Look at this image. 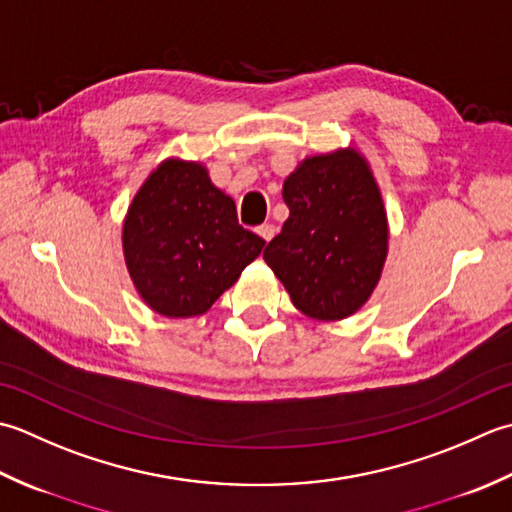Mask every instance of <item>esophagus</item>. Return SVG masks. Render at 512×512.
I'll return each mask as SVG.
<instances>
[{
	"label": "esophagus",
	"instance_id": "obj_1",
	"mask_svg": "<svg viewBox=\"0 0 512 512\" xmlns=\"http://www.w3.org/2000/svg\"><path fill=\"white\" fill-rule=\"evenodd\" d=\"M256 234H258L260 238H263V241H265V243H269V241H271V238H274V236H276V227H274V225H271V223H263V225H260V227L256 229Z\"/></svg>",
	"mask_w": 512,
	"mask_h": 512
}]
</instances>
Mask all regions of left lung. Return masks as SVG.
I'll list each match as a JSON object with an SVG mask.
<instances>
[{"instance_id":"obj_1","label":"left lung","mask_w":512,"mask_h":512,"mask_svg":"<svg viewBox=\"0 0 512 512\" xmlns=\"http://www.w3.org/2000/svg\"><path fill=\"white\" fill-rule=\"evenodd\" d=\"M289 218L265 263L302 314L336 322L360 311L389 254L380 185L360 150L305 156L283 183Z\"/></svg>"}]
</instances>
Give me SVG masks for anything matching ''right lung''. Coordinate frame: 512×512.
<instances>
[{
  "label": "right lung",
  "mask_w": 512,
  "mask_h": 512,
  "mask_svg": "<svg viewBox=\"0 0 512 512\" xmlns=\"http://www.w3.org/2000/svg\"><path fill=\"white\" fill-rule=\"evenodd\" d=\"M121 245L145 305L165 318H194L241 278L265 241L238 225L234 198L201 161L168 156L134 194Z\"/></svg>",
  "instance_id": "1"
}]
</instances>
